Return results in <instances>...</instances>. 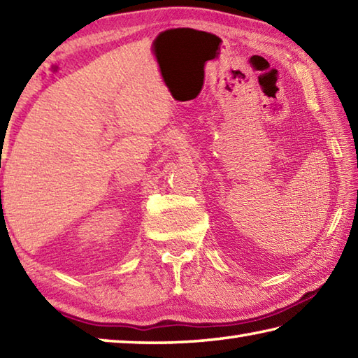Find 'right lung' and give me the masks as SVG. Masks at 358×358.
<instances>
[{"instance_id":"1","label":"right lung","mask_w":358,"mask_h":358,"mask_svg":"<svg viewBox=\"0 0 358 358\" xmlns=\"http://www.w3.org/2000/svg\"><path fill=\"white\" fill-rule=\"evenodd\" d=\"M0 194H1V192H0Z\"/></svg>"}]
</instances>
